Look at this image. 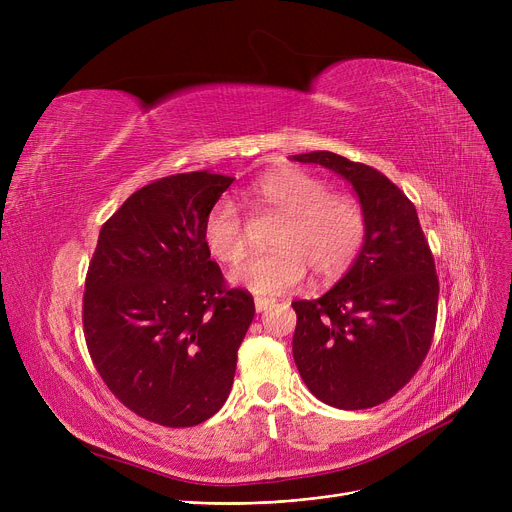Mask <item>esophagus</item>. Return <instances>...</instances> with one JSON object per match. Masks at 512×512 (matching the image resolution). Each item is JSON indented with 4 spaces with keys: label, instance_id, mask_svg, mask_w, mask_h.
Instances as JSON below:
<instances>
[{
    "label": "esophagus",
    "instance_id": "1",
    "mask_svg": "<svg viewBox=\"0 0 512 512\" xmlns=\"http://www.w3.org/2000/svg\"><path fill=\"white\" fill-rule=\"evenodd\" d=\"M276 301L274 299H265V297H255V309L261 313V311H267V307H272Z\"/></svg>",
    "mask_w": 512,
    "mask_h": 512
}]
</instances>
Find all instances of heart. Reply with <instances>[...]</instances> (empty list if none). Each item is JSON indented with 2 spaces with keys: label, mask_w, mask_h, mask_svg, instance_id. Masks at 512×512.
Masks as SVG:
<instances>
[{
  "label": "heart",
  "mask_w": 512,
  "mask_h": 512,
  "mask_svg": "<svg viewBox=\"0 0 512 512\" xmlns=\"http://www.w3.org/2000/svg\"><path fill=\"white\" fill-rule=\"evenodd\" d=\"M255 211L278 215L272 251L253 255L232 272V280L255 294H282L297 288L307 270L319 280H334L359 257L367 238V211L348 193L301 168L284 166L263 174L249 188ZM209 253L222 263L247 255L249 238L240 209L230 199L211 205L203 222Z\"/></svg>",
  "instance_id": "b5f03b06"
}]
</instances>
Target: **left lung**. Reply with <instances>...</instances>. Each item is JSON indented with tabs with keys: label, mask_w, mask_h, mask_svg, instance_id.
<instances>
[{
	"label": "left lung",
	"mask_w": 512,
	"mask_h": 512,
	"mask_svg": "<svg viewBox=\"0 0 512 512\" xmlns=\"http://www.w3.org/2000/svg\"><path fill=\"white\" fill-rule=\"evenodd\" d=\"M353 184L367 211V238L346 276L315 301H294V363L330 407H378L405 388L432 346L438 274L417 209L371 166L332 151L292 155Z\"/></svg>",
	"instance_id": "1"
}]
</instances>
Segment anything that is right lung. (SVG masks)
I'll use <instances>...</instances> for the list:
<instances>
[{
	"label": "right lung",
	"mask_w": 512,
	"mask_h": 512,
	"mask_svg": "<svg viewBox=\"0 0 512 512\" xmlns=\"http://www.w3.org/2000/svg\"><path fill=\"white\" fill-rule=\"evenodd\" d=\"M232 176L159 178L101 226L83 297V332L105 386L164 427L199 425L226 402L255 303L211 261L203 222Z\"/></svg>",
	"instance_id": "obj_1"
}]
</instances>
